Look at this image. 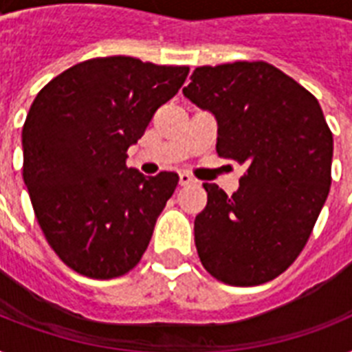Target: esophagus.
I'll return each instance as SVG.
<instances>
[{
    "mask_svg": "<svg viewBox=\"0 0 352 352\" xmlns=\"http://www.w3.org/2000/svg\"><path fill=\"white\" fill-rule=\"evenodd\" d=\"M193 182H195V179L190 173H179V184L181 186H188V184H193Z\"/></svg>",
    "mask_w": 352,
    "mask_h": 352,
    "instance_id": "esophagus-1",
    "label": "esophagus"
}]
</instances>
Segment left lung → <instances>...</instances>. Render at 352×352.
I'll return each mask as SVG.
<instances>
[{
	"label": "left lung",
	"instance_id": "left-lung-1",
	"mask_svg": "<svg viewBox=\"0 0 352 352\" xmlns=\"http://www.w3.org/2000/svg\"><path fill=\"white\" fill-rule=\"evenodd\" d=\"M190 80L182 95L214 115L219 157L246 164L230 197L203 184L197 254L223 283H267L300 256L327 201L333 133L316 98L270 63L204 65Z\"/></svg>",
	"mask_w": 352,
	"mask_h": 352
}]
</instances>
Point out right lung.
I'll return each instance as SVG.
<instances>
[{
	"label": "right lung",
	"mask_w": 352,
	"mask_h": 352,
	"mask_svg": "<svg viewBox=\"0 0 352 352\" xmlns=\"http://www.w3.org/2000/svg\"><path fill=\"white\" fill-rule=\"evenodd\" d=\"M188 71L93 58L58 74L32 102L21 131L23 181L45 239L74 272L118 278L148 248L179 175L127 168V148Z\"/></svg>",
	"instance_id": "add662e5"
}]
</instances>
